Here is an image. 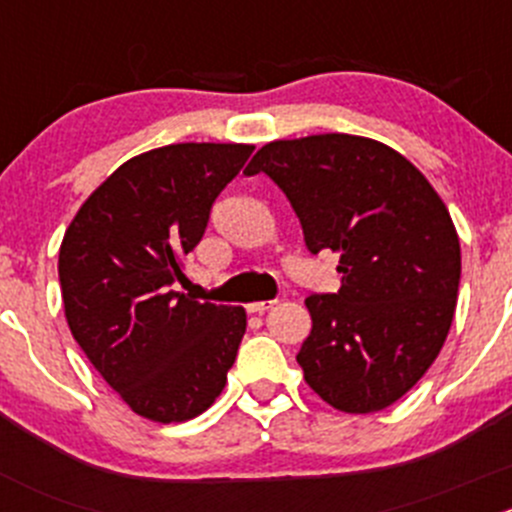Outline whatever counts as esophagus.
Here are the masks:
<instances>
[{
	"mask_svg": "<svg viewBox=\"0 0 512 512\" xmlns=\"http://www.w3.org/2000/svg\"><path fill=\"white\" fill-rule=\"evenodd\" d=\"M272 304H277V299H267V302H250V304H247V312H250V314H262V312H267V309H270Z\"/></svg>",
	"mask_w": 512,
	"mask_h": 512,
	"instance_id": "obj_1",
	"label": "esophagus"
}]
</instances>
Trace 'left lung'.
<instances>
[{
    "instance_id": "1",
    "label": "left lung",
    "mask_w": 512,
    "mask_h": 512,
    "mask_svg": "<svg viewBox=\"0 0 512 512\" xmlns=\"http://www.w3.org/2000/svg\"><path fill=\"white\" fill-rule=\"evenodd\" d=\"M245 173H265L287 195L312 255H339L342 287L304 302V381L347 414L399 401L456 312L461 245L443 200L394 148L347 133L267 143Z\"/></svg>"
}]
</instances>
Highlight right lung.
<instances>
[{
	"label": "right lung",
	"instance_id": "right-lung-1",
	"mask_svg": "<svg viewBox=\"0 0 512 512\" xmlns=\"http://www.w3.org/2000/svg\"><path fill=\"white\" fill-rule=\"evenodd\" d=\"M255 146L175 143L126 160L81 205L59 250L71 334L113 391L158 423L203 414L225 389L242 307L175 292L210 210Z\"/></svg>",
	"mask_w": 512,
	"mask_h": 512
}]
</instances>
